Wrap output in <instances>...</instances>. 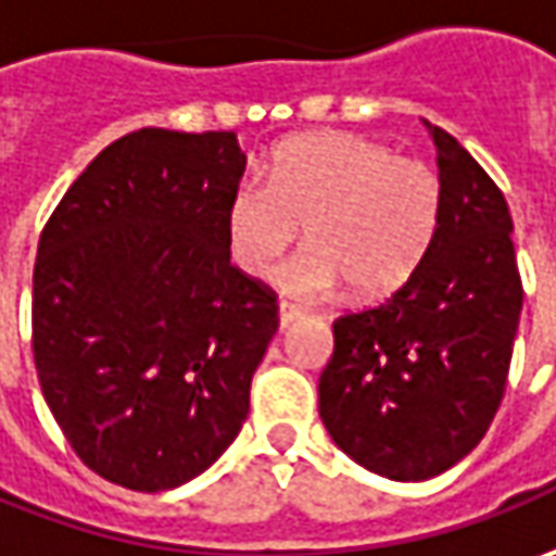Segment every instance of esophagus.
Masks as SVG:
<instances>
[{
	"instance_id": "34e87169",
	"label": "esophagus",
	"mask_w": 556,
	"mask_h": 556,
	"mask_svg": "<svg viewBox=\"0 0 556 556\" xmlns=\"http://www.w3.org/2000/svg\"><path fill=\"white\" fill-rule=\"evenodd\" d=\"M301 314H304V311H301L298 304H292V301H279V326H282V329H286L289 323H295Z\"/></svg>"
}]
</instances>
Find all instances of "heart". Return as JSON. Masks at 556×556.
Segmentation results:
<instances>
[{
    "mask_svg": "<svg viewBox=\"0 0 556 556\" xmlns=\"http://www.w3.org/2000/svg\"><path fill=\"white\" fill-rule=\"evenodd\" d=\"M443 218V181L431 165L396 156L363 135L326 131L277 150L267 181L242 178L227 200V245L252 277L274 274L298 242H311L286 270L298 295H326L338 282L356 298L388 295L418 270Z\"/></svg>",
    "mask_w": 556,
    "mask_h": 556,
    "instance_id": "heart-1",
    "label": "heart"
}]
</instances>
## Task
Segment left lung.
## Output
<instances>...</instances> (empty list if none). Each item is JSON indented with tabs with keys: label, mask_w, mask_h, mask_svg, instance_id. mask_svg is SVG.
I'll return each instance as SVG.
<instances>
[{
	"label": "left lung",
	"mask_w": 556,
	"mask_h": 556,
	"mask_svg": "<svg viewBox=\"0 0 556 556\" xmlns=\"http://www.w3.org/2000/svg\"><path fill=\"white\" fill-rule=\"evenodd\" d=\"M443 218L431 252L384 304L338 316L319 418L338 450L391 480L462 462L502 406L523 307L505 193L431 125Z\"/></svg>",
	"instance_id": "1"
}]
</instances>
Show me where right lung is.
<instances>
[{
  "instance_id": "right-lung-1",
  "label": "right lung",
  "mask_w": 556,
  "mask_h": 556,
  "mask_svg": "<svg viewBox=\"0 0 556 556\" xmlns=\"http://www.w3.org/2000/svg\"><path fill=\"white\" fill-rule=\"evenodd\" d=\"M233 131L141 128L104 147L42 227L33 359L58 428L116 486L215 465L249 415L277 292L230 264Z\"/></svg>"
}]
</instances>
